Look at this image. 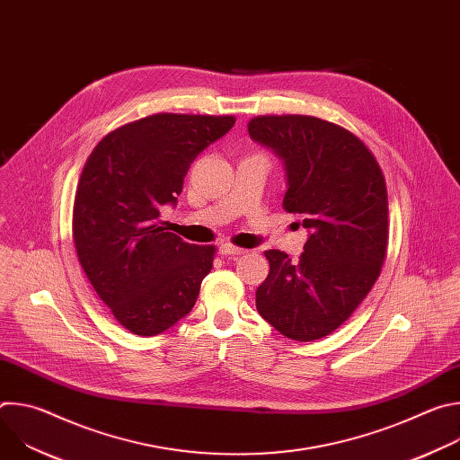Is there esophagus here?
I'll use <instances>...</instances> for the list:
<instances>
[{
	"label": "esophagus",
	"mask_w": 460,
	"mask_h": 460,
	"mask_svg": "<svg viewBox=\"0 0 460 460\" xmlns=\"http://www.w3.org/2000/svg\"><path fill=\"white\" fill-rule=\"evenodd\" d=\"M220 252L226 254V256H240V254L245 252V249L236 247V245H233V243H222V245H220Z\"/></svg>",
	"instance_id": "1"
}]
</instances>
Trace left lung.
<instances>
[{
    "mask_svg": "<svg viewBox=\"0 0 460 460\" xmlns=\"http://www.w3.org/2000/svg\"><path fill=\"white\" fill-rule=\"evenodd\" d=\"M249 137L286 164L284 209L309 231L296 261L266 251L256 309L284 337L311 342L342 325L376 282L387 252L384 172L351 130L304 114L256 116Z\"/></svg>",
    "mask_w": 460,
    "mask_h": 460,
    "instance_id": "1",
    "label": "left lung"
}]
</instances>
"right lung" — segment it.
Returning <instances> with one entry per match:
<instances>
[{
  "mask_svg": "<svg viewBox=\"0 0 460 460\" xmlns=\"http://www.w3.org/2000/svg\"><path fill=\"white\" fill-rule=\"evenodd\" d=\"M236 118L160 112L105 135L89 155L73 208L76 254L96 295L127 332L153 337L183 318L211 273L217 247L164 227L183 178Z\"/></svg>",
  "mask_w": 460,
  "mask_h": 460,
  "instance_id": "obj_1",
  "label": "right lung"
}]
</instances>
